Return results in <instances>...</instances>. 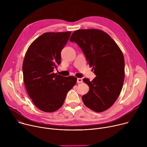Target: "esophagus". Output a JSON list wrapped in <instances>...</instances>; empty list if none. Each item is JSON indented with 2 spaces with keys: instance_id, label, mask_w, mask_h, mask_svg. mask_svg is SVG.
<instances>
[{
  "instance_id": "obj_1",
  "label": "esophagus",
  "mask_w": 147,
  "mask_h": 147,
  "mask_svg": "<svg viewBox=\"0 0 147 147\" xmlns=\"http://www.w3.org/2000/svg\"><path fill=\"white\" fill-rule=\"evenodd\" d=\"M77 82L78 83H81V82H82V79L78 78H77Z\"/></svg>"
}]
</instances>
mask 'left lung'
Instances as JSON below:
<instances>
[{
	"label": "left lung",
	"mask_w": 147,
	"mask_h": 147,
	"mask_svg": "<svg viewBox=\"0 0 147 147\" xmlns=\"http://www.w3.org/2000/svg\"><path fill=\"white\" fill-rule=\"evenodd\" d=\"M84 54L96 76L84 78L90 90L82 97L85 105L96 112L109 109L117 99L124 82V59L120 49L106 32L96 29L78 30L70 38Z\"/></svg>",
	"instance_id": "left-lung-1"
}]
</instances>
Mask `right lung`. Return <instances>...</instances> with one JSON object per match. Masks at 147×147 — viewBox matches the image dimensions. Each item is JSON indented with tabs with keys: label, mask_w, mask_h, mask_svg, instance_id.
I'll list each match as a JSON object with an SVG mask.
<instances>
[{
	"label": "right lung",
	"mask_w": 147,
	"mask_h": 147,
	"mask_svg": "<svg viewBox=\"0 0 147 147\" xmlns=\"http://www.w3.org/2000/svg\"><path fill=\"white\" fill-rule=\"evenodd\" d=\"M71 32H47L37 38L28 49L23 64L27 93L40 110L52 112L63 104L77 78L54 73L61 63V51Z\"/></svg>",
	"instance_id": "1"
}]
</instances>
